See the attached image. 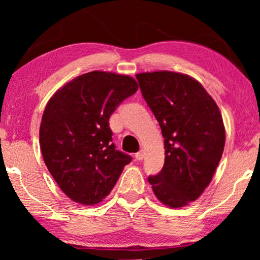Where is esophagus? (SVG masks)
I'll return each instance as SVG.
<instances>
[{"mask_svg": "<svg viewBox=\"0 0 260 260\" xmlns=\"http://www.w3.org/2000/svg\"><path fill=\"white\" fill-rule=\"evenodd\" d=\"M144 150H140L138 152H136V155H135V157H136V159H138V161H141V159L144 158Z\"/></svg>", "mask_w": 260, "mask_h": 260, "instance_id": "esophagus-1", "label": "esophagus"}]
</instances>
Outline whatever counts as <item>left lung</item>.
I'll return each mask as SVG.
<instances>
[{
	"label": "left lung",
	"mask_w": 260,
	"mask_h": 260,
	"mask_svg": "<svg viewBox=\"0 0 260 260\" xmlns=\"http://www.w3.org/2000/svg\"><path fill=\"white\" fill-rule=\"evenodd\" d=\"M136 78L165 137V166L148 181L162 204L183 207L204 193L221 159V113L204 86L187 74L156 71Z\"/></svg>",
	"instance_id": "8db88e82"
}]
</instances>
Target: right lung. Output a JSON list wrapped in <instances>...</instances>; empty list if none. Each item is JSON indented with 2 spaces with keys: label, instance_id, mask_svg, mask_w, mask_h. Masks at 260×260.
<instances>
[{
  "label": "right lung",
  "instance_id": "obj_1",
  "mask_svg": "<svg viewBox=\"0 0 260 260\" xmlns=\"http://www.w3.org/2000/svg\"><path fill=\"white\" fill-rule=\"evenodd\" d=\"M137 90L129 76L93 71L74 78L48 101L40 125L42 157L71 200L102 202L131 162V156L116 150L109 119Z\"/></svg>",
  "mask_w": 260,
  "mask_h": 260
}]
</instances>
